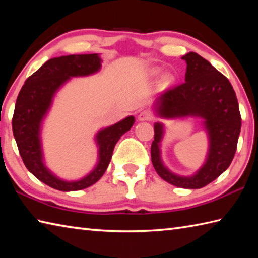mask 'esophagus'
Masks as SVG:
<instances>
[{"instance_id":"1","label":"esophagus","mask_w":258,"mask_h":258,"mask_svg":"<svg viewBox=\"0 0 258 258\" xmlns=\"http://www.w3.org/2000/svg\"><path fill=\"white\" fill-rule=\"evenodd\" d=\"M139 119L142 120H152L153 119V114L152 112H150V110H143V112H141L139 115Z\"/></svg>"}]
</instances>
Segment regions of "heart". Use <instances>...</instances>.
<instances>
[{"instance_id": "1", "label": "heart", "mask_w": 258, "mask_h": 258, "mask_svg": "<svg viewBox=\"0 0 258 258\" xmlns=\"http://www.w3.org/2000/svg\"><path fill=\"white\" fill-rule=\"evenodd\" d=\"M166 79H168V80H170V79H171V78H170V77H168V78H166Z\"/></svg>"}]
</instances>
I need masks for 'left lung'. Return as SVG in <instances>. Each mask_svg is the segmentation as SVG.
I'll return each mask as SVG.
<instances>
[{
  "instance_id": "8db88e82",
  "label": "left lung",
  "mask_w": 258,
  "mask_h": 258,
  "mask_svg": "<svg viewBox=\"0 0 258 258\" xmlns=\"http://www.w3.org/2000/svg\"><path fill=\"white\" fill-rule=\"evenodd\" d=\"M182 59L186 62L185 82L161 94L155 102V110L166 118H205L210 140L208 158L203 168L190 178L171 173L160 158L163 125L155 123L151 159L155 171L166 182L179 188L200 189L228 169L237 150L241 117L235 90L227 77L198 53L189 52Z\"/></svg>"
}]
</instances>
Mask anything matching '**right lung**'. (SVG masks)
<instances>
[{
    "label": "right lung",
    "mask_w": 258,
    "mask_h": 258,
    "mask_svg": "<svg viewBox=\"0 0 258 258\" xmlns=\"http://www.w3.org/2000/svg\"><path fill=\"white\" fill-rule=\"evenodd\" d=\"M97 53L70 54L52 58L25 80L15 103L12 118L13 135L20 155L27 169L35 178L60 191H77L88 188L102 178L112 159L115 144L134 124L133 116L98 132L99 162L87 176L67 182L55 178L42 162L40 126L51 105L54 93L63 83L75 76H87L100 68Z\"/></svg>",
    "instance_id": "add662e5"
}]
</instances>
